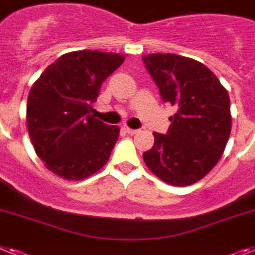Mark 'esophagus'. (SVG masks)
I'll use <instances>...</instances> for the list:
<instances>
[{
	"label": "esophagus",
	"mask_w": 255,
	"mask_h": 255,
	"mask_svg": "<svg viewBox=\"0 0 255 255\" xmlns=\"http://www.w3.org/2000/svg\"><path fill=\"white\" fill-rule=\"evenodd\" d=\"M123 129L127 132L128 134H136L138 132V129H133V128H129V127H127V126H124Z\"/></svg>",
	"instance_id": "obj_1"
}]
</instances>
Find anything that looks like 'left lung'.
Here are the masks:
<instances>
[{"label": "left lung", "instance_id": "1", "mask_svg": "<svg viewBox=\"0 0 255 255\" xmlns=\"http://www.w3.org/2000/svg\"><path fill=\"white\" fill-rule=\"evenodd\" d=\"M163 102L176 106L166 134L154 132L142 154L149 170L171 185L196 183L218 163L230 138L228 92L205 65L177 54L142 57Z\"/></svg>", "mask_w": 255, "mask_h": 255}]
</instances>
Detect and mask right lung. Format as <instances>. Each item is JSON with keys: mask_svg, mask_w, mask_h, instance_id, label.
Returning a JSON list of instances; mask_svg holds the SVG:
<instances>
[{"mask_svg": "<svg viewBox=\"0 0 255 255\" xmlns=\"http://www.w3.org/2000/svg\"><path fill=\"white\" fill-rule=\"evenodd\" d=\"M124 57L80 50L59 57L32 85L27 101V127L45 166L67 180L97 172L110 158L119 136L91 115L101 85Z\"/></svg>", "mask_w": 255, "mask_h": 255, "instance_id": "add662e5", "label": "right lung"}]
</instances>
